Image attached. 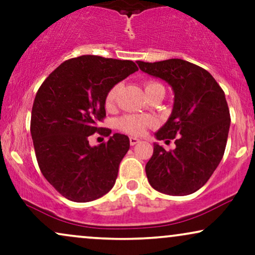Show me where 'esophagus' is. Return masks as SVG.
Returning <instances> with one entry per match:
<instances>
[{"instance_id":"obj_1","label":"esophagus","mask_w":255,"mask_h":255,"mask_svg":"<svg viewBox=\"0 0 255 255\" xmlns=\"http://www.w3.org/2000/svg\"><path fill=\"white\" fill-rule=\"evenodd\" d=\"M137 143H139L138 138H136V137H130V144L131 145H136Z\"/></svg>"}]
</instances>
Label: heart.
I'll use <instances>...</instances> for the list:
<instances>
[{
    "label": "heart",
    "mask_w": 255,
    "mask_h": 255,
    "mask_svg": "<svg viewBox=\"0 0 255 255\" xmlns=\"http://www.w3.org/2000/svg\"><path fill=\"white\" fill-rule=\"evenodd\" d=\"M158 86L161 85L156 82L145 83V92ZM119 89H121V86L116 85L107 93L106 99H105V105H106L107 110H112L115 107ZM152 125H154V121L145 116H124L118 121V128L124 132L132 134V136H142L148 130V128H151Z\"/></svg>",
    "instance_id": "b5f03b06"
}]
</instances>
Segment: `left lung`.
Masks as SVG:
<instances>
[{
	"mask_svg": "<svg viewBox=\"0 0 255 255\" xmlns=\"http://www.w3.org/2000/svg\"><path fill=\"white\" fill-rule=\"evenodd\" d=\"M137 64L174 92L172 115L155 136L166 143L174 139L175 149L166 151L154 143L145 164L149 184L169 196L196 192L210 179L226 150L230 115L224 92L209 71L184 59Z\"/></svg>",
	"mask_w": 255,
	"mask_h": 255,
	"instance_id": "left-lung-1",
	"label": "left lung"
}]
</instances>
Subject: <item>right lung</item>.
Here are the masks:
<instances>
[{
    "instance_id": "obj_1",
    "label": "right lung",
    "mask_w": 255,
    "mask_h": 255,
    "mask_svg": "<svg viewBox=\"0 0 255 255\" xmlns=\"http://www.w3.org/2000/svg\"><path fill=\"white\" fill-rule=\"evenodd\" d=\"M137 70L132 61L85 55L62 63L38 89L31 116L35 156L45 179L67 199L92 202L115 186L128 137L115 133L94 147L88 138L110 135L99 128L107 93Z\"/></svg>"
}]
</instances>
